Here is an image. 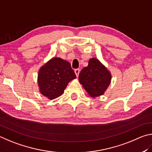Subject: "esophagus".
<instances>
[{
    "mask_svg": "<svg viewBox=\"0 0 152 152\" xmlns=\"http://www.w3.org/2000/svg\"><path fill=\"white\" fill-rule=\"evenodd\" d=\"M75 74H76V76L78 77L79 73H80V69H76L75 70Z\"/></svg>",
    "mask_w": 152,
    "mask_h": 152,
    "instance_id": "1",
    "label": "esophagus"
}]
</instances>
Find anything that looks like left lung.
Wrapping results in <instances>:
<instances>
[{
    "label": "left lung",
    "mask_w": 152,
    "mask_h": 152,
    "mask_svg": "<svg viewBox=\"0 0 152 152\" xmlns=\"http://www.w3.org/2000/svg\"><path fill=\"white\" fill-rule=\"evenodd\" d=\"M111 74L95 58L89 61L88 66L84 67L79 75V82L93 97L102 95L110 86Z\"/></svg>",
    "instance_id": "8db88e82"
}]
</instances>
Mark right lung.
Wrapping results in <instances>:
<instances>
[{
    "instance_id": "1",
    "label": "right lung",
    "mask_w": 152,
    "mask_h": 152,
    "mask_svg": "<svg viewBox=\"0 0 152 152\" xmlns=\"http://www.w3.org/2000/svg\"><path fill=\"white\" fill-rule=\"evenodd\" d=\"M75 78L76 75L70 63L61 58H53L39 71L40 92L49 99H54L63 94L69 82Z\"/></svg>"
}]
</instances>
